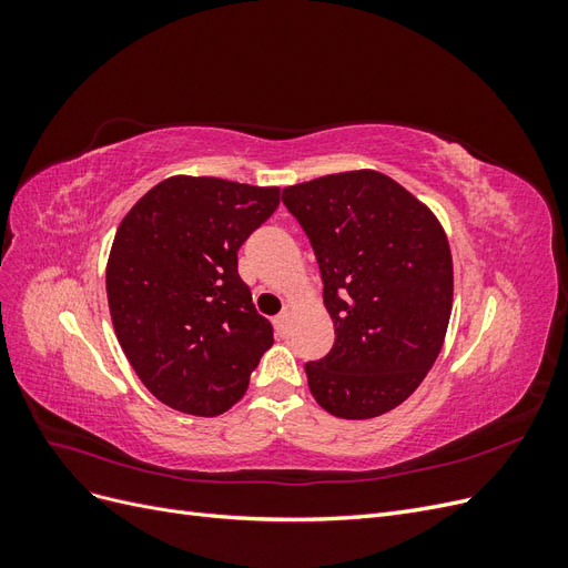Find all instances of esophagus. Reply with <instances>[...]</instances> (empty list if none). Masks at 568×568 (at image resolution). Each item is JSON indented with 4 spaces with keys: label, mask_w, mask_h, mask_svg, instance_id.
Listing matches in <instances>:
<instances>
[{
    "label": "esophagus",
    "mask_w": 568,
    "mask_h": 568,
    "mask_svg": "<svg viewBox=\"0 0 568 568\" xmlns=\"http://www.w3.org/2000/svg\"><path fill=\"white\" fill-rule=\"evenodd\" d=\"M274 329H277V334H280L282 338L288 336V332H291V315H288L286 311L280 313L277 317H274Z\"/></svg>",
    "instance_id": "obj_1"
}]
</instances>
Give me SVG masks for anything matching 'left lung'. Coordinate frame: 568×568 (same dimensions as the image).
I'll use <instances>...</instances> for the list:
<instances>
[{
    "mask_svg": "<svg viewBox=\"0 0 568 568\" xmlns=\"http://www.w3.org/2000/svg\"><path fill=\"white\" fill-rule=\"evenodd\" d=\"M315 251L336 341L305 363L315 400L343 419L398 407L434 367L453 311V257L434 213L374 170L286 186Z\"/></svg>",
    "mask_w": 568,
    "mask_h": 568,
    "instance_id": "8db88e82",
    "label": "left lung"
}]
</instances>
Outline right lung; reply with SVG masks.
<instances>
[{"label":"right lung","instance_id":"right-lung-1","mask_svg":"<svg viewBox=\"0 0 568 568\" xmlns=\"http://www.w3.org/2000/svg\"><path fill=\"white\" fill-rule=\"evenodd\" d=\"M277 205V186L180 175L120 222L106 267L113 329L136 376L168 407L222 415L274 343L239 277L236 251Z\"/></svg>","mask_w":568,"mask_h":568}]
</instances>
